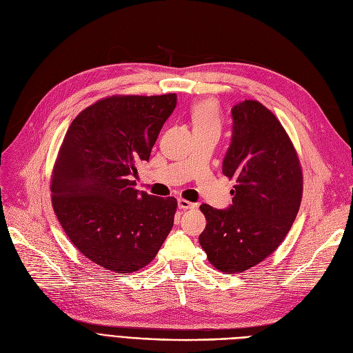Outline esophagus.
<instances>
[{"label":"esophagus","instance_id":"esophagus-1","mask_svg":"<svg viewBox=\"0 0 353 353\" xmlns=\"http://www.w3.org/2000/svg\"><path fill=\"white\" fill-rule=\"evenodd\" d=\"M178 207L182 208V210H191V208L195 207V204H194V203H190V201H187V200H184V199H179V200H178Z\"/></svg>","mask_w":353,"mask_h":353}]
</instances>
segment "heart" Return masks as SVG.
Instances as JSON below:
<instances>
[{
    "label": "heart",
    "mask_w": 353,
    "mask_h": 353,
    "mask_svg": "<svg viewBox=\"0 0 353 353\" xmlns=\"http://www.w3.org/2000/svg\"><path fill=\"white\" fill-rule=\"evenodd\" d=\"M194 128H220V112L214 100H201L191 107Z\"/></svg>",
    "instance_id": "1"
}]
</instances>
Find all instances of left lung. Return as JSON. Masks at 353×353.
<instances>
[{
  "label": "left lung",
  "instance_id": "8db88e82",
  "mask_svg": "<svg viewBox=\"0 0 353 353\" xmlns=\"http://www.w3.org/2000/svg\"><path fill=\"white\" fill-rule=\"evenodd\" d=\"M233 134L223 174L234 179L233 204L217 210L203 204L207 224L199 241L211 265L241 274L283 243L303 199L297 150L283 124L256 100L232 108Z\"/></svg>",
  "mask_w": 353,
  "mask_h": 353
}]
</instances>
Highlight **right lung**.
<instances>
[{
  "label": "right lung",
  "instance_id": "obj_1",
  "mask_svg": "<svg viewBox=\"0 0 353 353\" xmlns=\"http://www.w3.org/2000/svg\"><path fill=\"white\" fill-rule=\"evenodd\" d=\"M176 94L111 95L70 123L52 171V205L69 241L108 271H139L174 225L176 200L134 188Z\"/></svg>",
  "mask_w": 353,
  "mask_h": 353
}]
</instances>
